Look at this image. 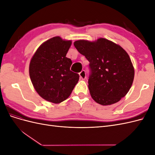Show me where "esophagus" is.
Listing matches in <instances>:
<instances>
[{
  "mask_svg": "<svg viewBox=\"0 0 155 155\" xmlns=\"http://www.w3.org/2000/svg\"><path fill=\"white\" fill-rule=\"evenodd\" d=\"M79 74V77H80V79H85L86 78V72L85 70H82V71Z\"/></svg>",
  "mask_w": 155,
  "mask_h": 155,
  "instance_id": "esophagus-1",
  "label": "esophagus"
}]
</instances>
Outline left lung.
<instances>
[{
    "label": "left lung",
    "instance_id": "left-lung-1",
    "mask_svg": "<svg viewBox=\"0 0 155 155\" xmlns=\"http://www.w3.org/2000/svg\"><path fill=\"white\" fill-rule=\"evenodd\" d=\"M74 45L90 63L88 83L92 99L102 105L118 102L129 92L134 77L133 65L126 51L105 38L78 40Z\"/></svg>",
    "mask_w": 155,
    "mask_h": 155
}]
</instances>
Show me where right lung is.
I'll use <instances>...</instances> for the list:
<instances>
[{
	"instance_id": "right-lung-1",
	"label": "right lung",
	"mask_w": 155,
	"mask_h": 155,
	"mask_svg": "<svg viewBox=\"0 0 155 155\" xmlns=\"http://www.w3.org/2000/svg\"><path fill=\"white\" fill-rule=\"evenodd\" d=\"M72 41L52 37L42 44L30 61L29 74L38 94L45 100L59 103L67 100L79 81L70 70L72 61L66 55Z\"/></svg>"
}]
</instances>
